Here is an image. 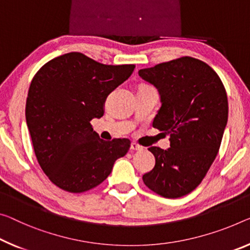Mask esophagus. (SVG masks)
<instances>
[{"label":"esophagus","mask_w":250,"mask_h":250,"mask_svg":"<svg viewBox=\"0 0 250 250\" xmlns=\"http://www.w3.org/2000/svg\"><path fill=\"white\" fill-rule=\"evenodd\" d=\"M130 149H132V151H142L143 147H142L141 145H138L137 143H132L130 144Z\"/></svg>","instance_id":"34e87169"}]
</instances>
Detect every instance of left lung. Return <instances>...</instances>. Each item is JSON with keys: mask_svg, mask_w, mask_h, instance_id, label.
Masks as SVG:
<instances>
[{"mask_svg": "<svg viewBox=\"0 0 250 250\" xmlns=\"http://www.w3.org/2000/svg\"><path fill=\"white\" fill-rule=\"evenodd\" d=\"M138 75L161 96L153 127L170 134L167 149L148 148L155 167L143 181L164 198L183 197L201 183L218 154L228 121L227 93L217 72L191 57L141 69Z\"/></svg>", "mask_w": 250, "mask_h": 250, "instance_id": "left-lung-1", "label": "left lung"}]
</instances>
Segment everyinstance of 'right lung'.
I'll return each mask as SVG.
<instances>
[{
  "instance_id": "obj_1",
  "label": "right lung",
  "mask_w": 250,
  "mask_h": 250,
  "mask_svg": "<svg viewBox=\"0 0 250 250\" xmlns=\"http://www.w3.org/2000/svg\"><path fill=\"white\" fill-rule=\"evenodd\" d=\"M134 68L69 52L34 75L26 98V125L42 171L60 189L80 193L99 186L115 161L128 152V138L104 141L90 121L103 116L107 96Z\"/></svg>"
}]
</instances>
